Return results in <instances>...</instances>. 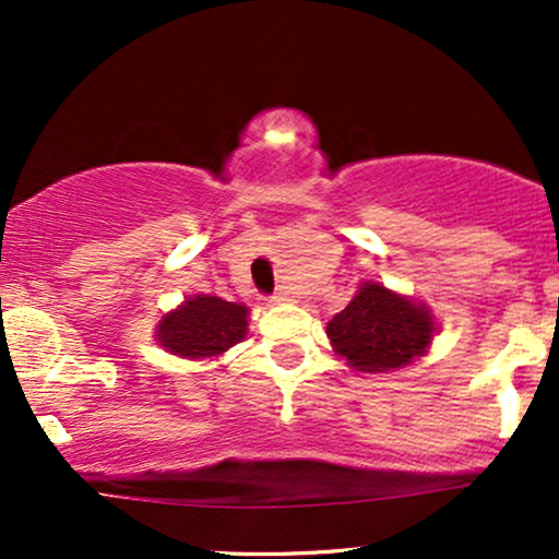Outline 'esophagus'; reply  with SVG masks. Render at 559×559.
Listing matches in <instances>:
<instances>
[{"label": "esophagus", "mask_w": 559, "mask_h": 559, "mask_svg": "<svg viewBox=\"0 0 559 559\" xmlns=\"http://www.w3.org/2000/svg\"><path fill=\"white\" fill-rule=\"evenodd\" d=\"M284 301H288L286 292H275L273 297H271V305H284Z\"/></svg>", "instance_id": "34e87169"}]
</instances>
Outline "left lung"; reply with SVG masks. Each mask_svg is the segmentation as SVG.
Returning a JSON list of instances; mask_svg holds the SVG:
<instances>
[{"label":"left lung","instance_id":"8db88e82","mask_svg":"<svg viewBox=\"0 0 559 559\" xmlns=\"http://www.w3.org/2000/svg\"><path fill=\"white\" fill-rule=\"evenodd\" d=\"M439 331L428 305L362 281L342 312L325 325L333 352L360 373H394L420 360Z\"/></svg>","mask_w":559,"mask_h":559}]
</instances>
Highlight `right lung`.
I'll use <instances>...</instances> for the list:
<instances>
[{
    "mask_svg": "<svg viewBox=\"0 0 559 559\" xmlns=\"http://www.w3.org/2000/svg\"><path fill=\"white\" fill-rule=\"evenodd\" d=\"M249 333V307L210 294L186 297L155 325V342L181 360H215Z\"/></svg>",
    "mask_w": 559,
    "mask_h": 559,
    "instance_id": "add662e5",
    "label": "right lung"
}]
</instances>
